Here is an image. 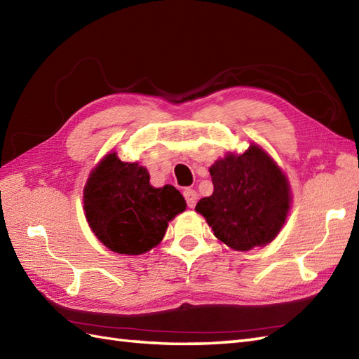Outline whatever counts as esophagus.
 <instances>
[{"label":"esophagus","mask_w":359,"mask_h":359,"mask_svg":"<svg viewBox=\"0 0 359 359\" xmlns=\"http://www.w3.org/2000/svg\"><path fill=\"white\" fill-rule=\"evenodd\" d=\"M183 196H185V200H187V203H188L189 208H194L197 205L198 196H197V192L192 189V188H187L185 191H183Z\"/></svg>","instance_id":"1"}]
</instances>
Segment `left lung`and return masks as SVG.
<instances>
[{
	"mask_svg": "<svg viewBox=\"0 0 359 359\" xmlns=\"http://www.w3.org/2000/svg\"><path fill=\"white\" fill-rule=\"evenodd\" d=\"M209 171L214 192L196 210L214 235L241 252L269 244L290 209V187L278 165L258 145H250L241 156L217 161Z\"/></svg>",
	"mask_w": 359,
	"mask_h": 359,
	"instance_id": "left-lung-1",
	"label": "left lung"
}]
</instances>
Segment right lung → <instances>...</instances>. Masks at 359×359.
<instances>
[{"label": "right lung", "instance_id": "right-lung-1", "mask_svg": "<svg viewBox=\"0 0 359 359\" xmlns=\"http://www.w3.org/2000/svg\"><path fill=\"white\" fill-rule=\"evenodd\" d=\"M187 201L171 187L153 188L149 171L107 154L85 187V212L92 232L110 250L141 255L162 241L168 222Z\"/></svg>", "mask_w": 359, "mask_h": 359}]
</instances>
